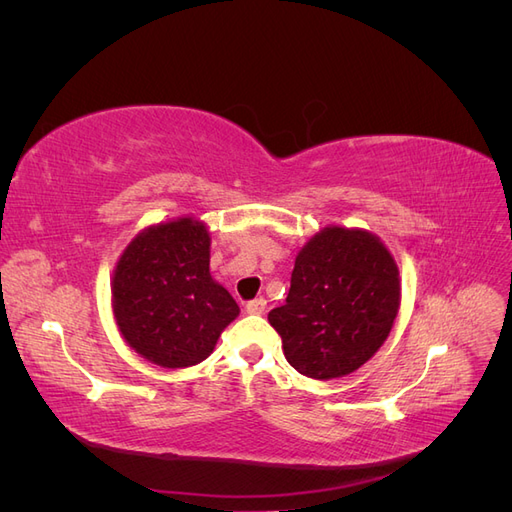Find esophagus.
<instances>
[{"label":"esophagus","mask_w":512,"mask_h":512,"mask_svg":"<svg viewBox=\"0 0 512 512\" xmlns=\"http://www.w3.org/2000/svg\"><path fill=\"white\" fill-rule=\"evenodd\" d=\"M245 309H247V314H265L267 301L265 299H254V301H250V303L245 305Z\"/></svg>","instance_id":"34e87169"}]
</instances>
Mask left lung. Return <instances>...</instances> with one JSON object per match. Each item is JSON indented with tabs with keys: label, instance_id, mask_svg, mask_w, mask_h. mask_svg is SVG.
<instances>
[{
	"label": "left lung",
	"instance_id": "left-lung-1",
	"mask_svg": "<svg viewBox=\"0 0 512 512\" xmlns=\"http://www.w3.org/2000/svg\"><path fill=\"white\" fill-rule=\"evenodd\" d=\"M401 303L389 247L365 228L327 226L294 258L286 305L269 312L286 361L314 380L344 378L389 337Z\"/></svg>",
	"mask_w": 512,
	"mask_h": 512
}]
</instances>
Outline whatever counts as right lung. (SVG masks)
<instances>
[{
  "label": "right lung",
  "instance_id": "obj_1",
  "mask_svg": "<svg viewBox=\"0 0 512 512\" xmlns=\"http://www.w3.org/2000/svg\"><path fill=\"white\" fill-rule=\"evenodd\" d=\"M211 232L181 215L143 228L121 252L111 305L117 329L153 365L183 369L205 361L239 316L230 292L211 277Z\"/></svg>",
  "mask_w": 512,
  "mask_h": 512
}]
</instances>
